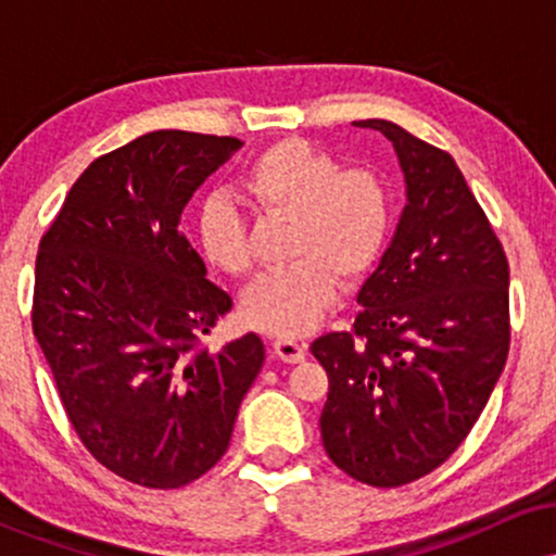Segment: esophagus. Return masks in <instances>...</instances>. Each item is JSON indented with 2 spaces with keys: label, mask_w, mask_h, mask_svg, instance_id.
Segmentation results:
<instances>
[{
  "label": "esophagus",
  "mask_w": 556,
  "mask_h": 556,
  "mask_svg": "<svg viewBox=\"0 0 556 556\" xmlns=\"http://www.w3.org/2000/svg\"><path fill=\"white\" fill-rule=\"evenodd\" d=\"M271 348L274 355L285 363H300L305 358V344L292 340V337H277V340L271 342Z\"/></svg>",
  "instance_id": "esophagus-1"
}]
</instances>
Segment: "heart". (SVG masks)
Wrapping results in <instances>:
<instances>
[{"instance_id": "heart-1", "label": "heart", "mask_w": 556, "mask_h": 556, "mask_svg": "<svg viewBox=\"0 0 556 556\" xmlns=\"http://www.w3.org/2000/svg\"><path fill=\"white\" fill-rule=\"evenodd\" d=\"M253 212L290 216L285 253L292 261L261 271L242 292L251 327L279 337L314 329L334 305L340 279L355 282L379 261L392 229V190L374 169H342L327 151L290 138L253 159L240 175ZM201 251L216 269H251L248 222L227 195H208L195 216Z\"/></svg>"}]
</instances>
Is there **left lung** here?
<instances>
[{
  "instance_id": "8db88e82",
  "label": "left lung",
  "mask_w": 556,
  "mask_h": 556,
  "mask_svg": "<svg viewBox=\"0 0 556 556\" xmlns=\"http://www.w3.org/2000/svg\"><path fill=\"white\" fill-rule=\"evenodd\" d=\"M407 203L350 331L311 344L329 376L324 450L368 486L439 468L486 407L509 353V266L455 159L387 119Z\"/></svg>"
}]
</instances>
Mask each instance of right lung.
Listing matches in <instances>:
<instances>
[{"label": "right lung", "instance_id": "obj_1", "mask_svg": "<svg viewBox=\"0 0 556 556\" xmlns=\"http://www.w3.org/2000/svg\"><path fill=\"white\" fill-rule=\"evenodd\" d=\"M240 146L146 132L91 162L38 245L30 318L62 407L96 460L138 486L212 470L264 366L253 331L201 348L232 298L180 232L182 208Z\"/></svg>", "mask_w": 556, "mask_h": 556}]
</instances>
